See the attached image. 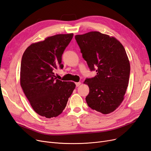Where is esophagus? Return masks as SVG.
Returning <instances> with one entry per match:
<instances>
[{
	"instance_id": "34e87169",
	"label": "esophagus",
	"mask_w": 151,
	"mask_h": 151,
	"mask_svg": "<svg viewBox=\"0 0 151 151\" xmlns=\"http://www.w3.org/2000/svg\"><path fill=\"white\" fill-rule=\"evenodd\" d=\"M75 85H76V86H79L80 85H81V82H76L75 83Z\"/></svg>"
}]
</instances>
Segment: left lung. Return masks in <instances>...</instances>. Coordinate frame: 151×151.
I'll return each instance as SVG.
<instances>
[{"label": "left lung", "mask_w": 151, "mask_h": 151, "mask_svg": "<svg viewBox=\"0 0 151 151\" xmlns=\"http://www.w3.org/2000/svg\"><path fill=\"white\" fill-rule=\"evenodd\" d=\"M75 40L90 71L97 73L85 81L90 88L88 106L104 114L113 112L123 100L129 83L130 64L124 47L99 32L75 35Z\"/></svg>", "instance_id": "obj_1"}]
</instances>
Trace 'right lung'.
<instances>
[{
    "label": "right lung",
    "instance_id": "1",
    "mask_svg": "<svg viewBox=\"0 0 151 151\" xmlns=\"http://www.w3.org/2000/svg\"><path fill=\"white\" fill-rule=\"evenodd\" d=\"M73 37V33L49 37L30 45L22 55L21 87L33 110L47 118L63 112L76 86L55 75L56 70L63 68L61 57Z\"/></svg>",
    "mask_w": 151,
    "mask_h": 151
}]
</instances>
